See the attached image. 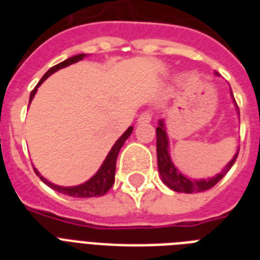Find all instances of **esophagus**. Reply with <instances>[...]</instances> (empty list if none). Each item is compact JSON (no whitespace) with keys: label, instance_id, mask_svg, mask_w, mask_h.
I'll return each mask as SVG.
<instances>
[{"label":"esophagus","instance_id":"1","mask_svg":"<svg viewBox=\"0 0 260 260\" xmlns=\"http://www.w3.org/2000/svg\"><path fill=\"white\" fill-rule=\"evenodd\" d=\"M151 118H152V113L148 112V110H146V112H143V113L139 116L138 122L139 124H147V122L151 121Z\"/></svg>","mask_w":260,"mask_h":260}]
</instances>
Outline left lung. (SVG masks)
<instances>
[{
    "mask_svg": "<svg viewBox=\"0 0 260 260\" xmlns=\"http://www.w3.org/2000/svg\"><path fill=\"white\" fill-rule=\"evenodd\" d=\"M216 75H217V73H216ZM231 95H232V90H231ZM235 105H236V102H235ZM236 108H238V105H236ZM238 154L239 151L235 154L234 158L231 159L230 163L222 169L221 173H218L216 177L209 178V179H191V178L186 177L185 174H182L177 167L174 166L173 160L170 158V152H169V138H167L166 128H165V121L160 120L159 126L156 128V155H158L159 174H160L163 183L169 186L174 191L200 193V191L209 190L231 170V167L234 166L235 160L238 158Z\"/></svg>",
    "mask_w": 260,
    "mask_h": 260,
    "instance_id": "obj_1",
    "label": "left lung"
}]
</instances>
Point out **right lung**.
<instances>
[{
    "label": "right lung",
    "instance_id": "1",
    "mask_svg": "<svg viewBox=\"0 0 260 260\" xmlns=\"http://www.w3.org/2000/svg\"><path fill=\"white\" fill-rule=\"evenodd\" d=\"M86 56V54H79V55H75V56H71V58L66 59L64 62H60L58 63L56 66L51 67L50 70L47 71L46 74L43 75V78L40 79V82L36 85L34 90H32V93L29 95V104L30 101L34 100L35 94L38 91V87L42 85L44 81H46L51 74H54L55 71L60 70L63 67H67L73 64V63H77L79 60H82L83 58ZM132 131H134V126H129L128 129L121 135V138L118 139L117 142L114 143L113 147H112V150L109 151V154L108 156L105 158L104 163L101 165L100 167V170L97 173L94 174L93 177L90 178L89 181H86L85 183L82 185H78V186H58V185H54V183H51L50 181H47L46 178L43 177L42 174L39 173L36 169H34L36 175H38L40 179H42L47 186H50L51 189H54L55 191H58V193H62V194H66V196H70V197H75V198H89V197H100V196H104L105 193H108V190L113 186L114 183V173H116V160H117V155L121 150L122 144L125 143V140L131 136L132 134Z\"/></svg>",
    "mask_w": 260,
    "mask_h": 260
}]
</instances>
